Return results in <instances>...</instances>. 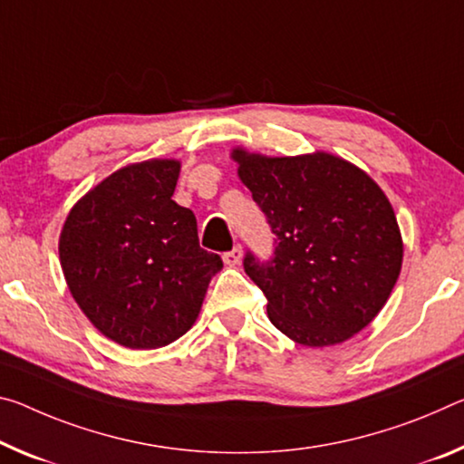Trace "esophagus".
Returning <instances> with one entry per match:
<instances>
[{"instance_id":"34e87169","label":"esophagus","mask_w":464,"mask_h":464,"mask_svg":"<svg viewBox=\"0 0 464 464\" xmlns=\"http://www.w3.org/2000/svg\"><path fill=\"white\" fill-rule=\"evenodd\" d=\"M241 246H235L231 252H225L223 254V262L227 264V266H237V264L241 262Z\"/></svg>"}]
</instances>
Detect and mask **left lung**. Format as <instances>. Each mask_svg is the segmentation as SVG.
I'll use <instances>...</instances> for the list:
<instances>
[{
	"mask_svg": "<svg viewBox=\"0 0 464 464\" xmlns=\"http://www.w3.org/2000/svg\"><path fill=\"white\" fill-rule=\"evenodd\" d=\"M239 178L275 233L246 275L266 295L272 324L304 347L357 334L391 297L402 239L394 210L370 175L326 152L270 159L233 150Z\"/></svg>",
	"mask_w": 464,
	"mask_h": 464,
	"instance_id": "left-lung-1",
	"label": "left lung"
}]
</instances>
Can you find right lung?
I'll return each instance as SVG.
<instances>
[{
	"label": "right lung",
	"instance_id": "obj_1",
	"mask_svg": "<svg viewBox=\"0 0 464 464\" xmlns=\"http://www.w3.org/2000/svg\"><path fill=\"white\" fill-rule=\"evenodd\" d=\"M178 178V160L128 165L65 218L60 260L72 295L123 347L159 349L186 334L223 268L200 247L194 212L171 200Z\"/></svg>",
	"mask_w": 464,
	"mask_h": 464
}]
</instances>
